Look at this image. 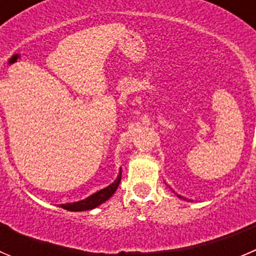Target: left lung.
<instances>
[{"mask_svg": "<svg viewBox=\"0 0 256 256\" xmlns=\"http://www.w3.org/2000/svg\"><path fill=\"white\" fill-rule=\"evenodd\" d=\"M177 197H178V198H182V200H186V198H183V197H180V194H177Z\"/></svg>", "mask_w": 256, "mask_h": 256, "instance_id": "obj_1", "label": "left lung"}]
</instances>
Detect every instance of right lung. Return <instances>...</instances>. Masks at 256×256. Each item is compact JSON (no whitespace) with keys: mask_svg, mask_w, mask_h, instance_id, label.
Listing matches in <instances>:
<instances>
[{"mask_svg":"<svg viewBox=\"0 0 256 256\" xmlns=\"http://www.w3.org/2000/svg\"><path fill=\"white\" fill-rule=\"evenodd\" d=\"M121 180V168L118 171V177L114 180L112 184H109L108 187L102 188V190H98V192L92 193V196H89L85 200H79V202H73V203H66V204H59V207L66 209V210L70 212H82V210H90V209H94L99 207L100 204H102L104 202H106L110 197L116 192L118 184H120Z\"/></svg>","mask_w":256,"mask_h":256,"instance_id":"obj_1","label":"right lung"}]
</instances>
